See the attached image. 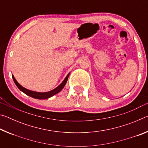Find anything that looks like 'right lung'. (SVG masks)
I'll use <instances>...</instances> for the list:
<instances>
[{"label":"right lung","mask_w":148,"mask_h":148,"mask_svg":"<svg viewBox=\"0 0 148 148\" xmlns=\"http://www.w3.org/2000/svg\"><path fill=\"white\" fill-rule=\"evenodd\" d=\"M69 75H70V73L67 74V76H66V77H65L63 81H62V83L60 84L59 86H57L56 88L53 89V90H51V91H50L43 92L32 91H31V90L25 88V87L21 86V85L17 82V80L14 77L13 74H12V78H13L14 83L16 84V86L18 87V89L21 91L23 92L25 94H26L27 95H28V96L31 97L32 98L36 99H47L50 98V97L54 96L55 95L59 93V92L61 91L62 89H63V87L65 86V85L66 84L67 80H68V78L69 77Z\"/></svg>","instance_id":"1"}]
</instances>
